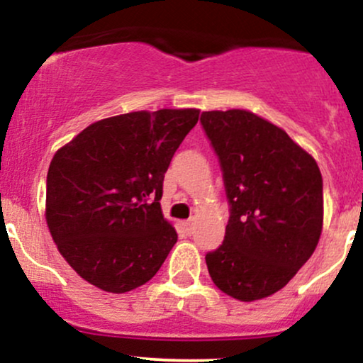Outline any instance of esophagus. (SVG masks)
Segmentation results:
<instances>
[{
    "label": "esophagus",
    "mask_w": 363,
    "mask_h": 363,
    "mask_svg": "<svg viewBox=\"0 0 363 363\" xmlns=\"http://www.w3.org/2000/svg\"><path fill=\"white\" fill-rule=\"evenodd\" d=\"M183 226H185L186 235H192L194 233V219H189V221H185V223H183Z\"/></svg>",
    "instance_id": "esophagus-1"
}]
</instances>
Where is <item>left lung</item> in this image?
Wrapping results in <instances>:
<instances>
[{
    "instance_id": "left-lung-1",
    "label": "left lung",
    "mask_w": 363,
    "mask_h": 363,
    "mask_svg": "<svg viewBox=\"0 0 363 363\" xmlns=\"http://www.w3.org/2000/svg\"><path fill=\"white\" fill-rule=\"evenodd\" d=\"M201 123L223 171L230 219L207 252L214 284L242 302L286 286L323 231V177L284 130L250 111H203Z\"/></svg>"
}]
</instances>
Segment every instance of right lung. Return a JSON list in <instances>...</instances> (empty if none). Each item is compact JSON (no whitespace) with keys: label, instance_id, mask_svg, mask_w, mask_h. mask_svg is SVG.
<instances>
[{"label":"right lung","instance_id":"right-lung-1","mask_svg":"<svg viewBox=\"0 0 363 363\" xmlns=\"http://www.w3.org/2000/svg\"><path fill=\"white\" fill-rule=\"evenodd\" d=\"M199 109L135 111L82 130L52 157L46 221L65 260L109 293L147 283L177 243L161 213L164 173Z\"/></svg>","mask_w":363,"mask_h":363}]
</instances>
